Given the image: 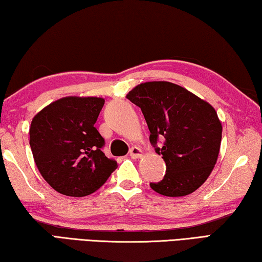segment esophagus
Wrapping results in <instances>:
<instances>
[{"instance_id":"1","label":"esophagus","mask_w":262,"mask_h":262,"mask_svg":"<svg viewBox=\"0 0 262 262\" xmlns=\"http://www.w3.org/2000/svg\"><path fill=\"white\" fill-rule=\"evenodd\" d=\"M141 154H143V152H141V149L139 147H132L130 149V157L134 158V159H138V158L141 157Z\"/></svg>"}]
</instances>
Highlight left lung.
<instances>
[{
    "label": "left lung",
    "instance_id": "left-lung-1",
    "mask_svg": "<svg viewBox=\"0 0 262 262\" xmlns=\"http://www.w3.org/2000/svg\"><path fill=\"white\" fill-rule=\"evenodd\" d=\"M141 109L149 141L166 162L160 182L149 183L158 194L186 196L207 181L221 148L222 123L207 101L167 81L140 83L126 95ZM159 138L164 143L158 148Z\"/></svg>",
    "mask_w": 262,
    "mask_h": 262
}]
</instances>
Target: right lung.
<instances>
[{"label":"right lung","mask_w":262,"mask_h":262,"mask_svg":"<svg viewBox=\"0 0 262 262\" xmlns=\"http://www.w3.org/2000/svg\"><path fill=\"white\" fill-rule=\"evenodd\" d=\"M102 97L67 96L45 106L30 126V146L38 170L66 196L93 194L117 168L102 152L104 139L94 126Z\"/></svg>","instance_id":"add662e5"}]
</instances>
